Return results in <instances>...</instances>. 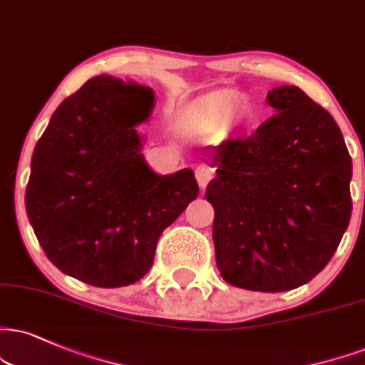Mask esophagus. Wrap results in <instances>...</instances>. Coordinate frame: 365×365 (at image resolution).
I'll list each match as a JSON object with an SVG mask.
<instances>
[{
  "mask_svg": "<svg viewBox=\"0 0 365 365\" xmlns=\"http://www.w3.org/2000/svg\"><path fill=\"white\" fill-rule=\"evenodd\" d=\"M195 173H196V181H197V184H200L201 190H205V187L208 186V182L211 181V179L215 178V169L208 164L197 165Z\"/></svg>",
  "mask_w": 365,
  "mask_h": 365,
  "instance_id": "esophagus-1",
  "label": "esophagus"
}]
</instances>
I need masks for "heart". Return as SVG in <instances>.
Instances as JSON below:
<instances>
[{"instance_id": "b5f03b06", "label": "heart", "mask_w": 365, "mask_h": 365, "mask_svg": "<svg viewBox=\"0 0 365 365\" xmlns=\"http://www.w3.org/2000/svg\"><path fill=\"white\" fill-rule=\"evenodd\" d=\"M240 100L232 93H213L208 96L192 101L182 110L181 123L182 130L191 133L211 135L222 130L235 116Z\"/></svg>"}]
</instances>
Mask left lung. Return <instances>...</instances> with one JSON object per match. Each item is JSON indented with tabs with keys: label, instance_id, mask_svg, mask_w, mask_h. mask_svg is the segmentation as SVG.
Returning a JSON list of instances; mask_svg holds the SVG:
<instances>
[{
	"label": "left lung",
	"instance_id": "obj_1",
	"mask_svg": "<svg viewBox=\"0 0 365 365\" xmlns=\"http://www.w3.org/2000/svg\"><path fill=\"white\" fill-rule=\"evenodd\" d=\"M267 103L276 115L250 137L208 148L217 179L206 200L225 281L281 292L334 257L352 213V159L334 116L299 88H274Z\"/></svg>",
	"mask_w": 365,
	"mask_h": 365
}]
</instances>
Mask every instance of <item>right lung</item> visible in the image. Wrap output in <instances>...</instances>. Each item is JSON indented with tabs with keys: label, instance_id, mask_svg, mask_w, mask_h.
I'll return each instance as SVG.
<instances>
[{
	"label": "right lung",
	"instance_id": "obj_1",
	"mask_svg": "<svg viewBox=\"0 0 365 365\" xmlns=\"http://www.w3.org/2000/svg\"><path fill=\"white\" fill-rule=\"evenodd\" d=\"M154 91L96 76L61 103L31 155L25 206L48 260L98 287L128 286L152 267L160 233L200 187L191 169L159 175L137 125Z\"/></svg>",
	"mask_w": 365,
	"mask_h": 365
}]
</instances>
